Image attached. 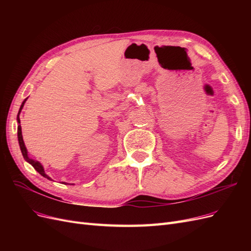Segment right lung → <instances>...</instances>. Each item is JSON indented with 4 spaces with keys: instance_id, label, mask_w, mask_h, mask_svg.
Wrapping results in <instances>:
<instances>
[{
    "instance_id": "add662e5",
    "label": "right lung",
    "mask_w": 251,
    "mask_h": 251,
    "mask_svg": "<svg viewBox=\"0 0 251 251\" xmlns=\"http://www.w3.org/2000/svg\"><path fill=\"white\" fill-rule=\"evenodd\" d=\"M25 101H26V100L23 101V103H22V105H21V108H20V111H19V114H18V117H17V120H18V124H19V126H18V139H19V144H20V149H21V151H22V154H23V157H24V159L25 160L28 162V163H30L31 164L33 168H34V170L37 172V173H40L43 177H45V178H47V179H49V180H51V178L48 176L47 174H45V171H44V168H43V165L39 162V161H35V160H33V159H31V158H29L28 157V151H27V149H26V147H25V143H24V140H23V135H22V127H21V120H20V113H21V111H22V109H23V107H24V103H25ZM65 183V182H64Z\"/></svg>"
}]
</instances>
